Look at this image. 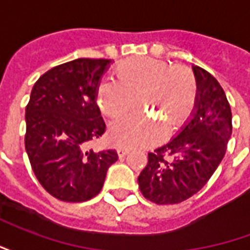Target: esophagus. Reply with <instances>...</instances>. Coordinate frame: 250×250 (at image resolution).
Segmentation results:
<instances>
[{
    "label": "esophagus",
    "mask_w": 250,
    "mask_h": 250,
    "mask_svg": "<svg viewBox=\"0 0 250 250\" xmlns=\"http://www.w3.org/2000/svg\"><path fill=\"white\" fill-rule=\"evenodd\" d=\"M128 152H130V150H128L127 147H119V148H118V157H119V158L125 157V155H127Z\"/></svg>",
    "instance_id": "obj_1"
}]
</instances>
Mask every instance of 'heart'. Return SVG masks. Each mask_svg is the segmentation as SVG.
I'll return each instance as SVG.
<instances>
[{"label":"heart","instance_id":"obj_1","mask_svg":"<svg viewBox=\"0 0 250 250\" xmlns=\"http://www.w3.org/2000/svg\"><path fill=\"white\" fill-rule=\"evenodd\" d=\"M115 82L96 89V104L109 119L130 114L135 100L157 122L145 115L119 120L109 127L111 141L125 147H148L162 141L165 128H182L197 107L198 83L188 66L155 57H131L112 71Z\"/></svg>","mask_w":250,"mask_h":250}]
</instances>
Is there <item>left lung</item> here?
Here are the masks:
<instances>
[{"label": "left lung", "mask_w": 250, "mask_h": 250, "mask_svg": "<svg viewBox=\"0 0 250 250\" xmlns=\"http://www.w3.org/2000/svg\"><path fill=\"white\" fill-rule=\"evenodd\" d=\"M198 100L193 119L165 146L148 152L138 177L143 197L157 205L184 202L208 184L225 155L231 135V111L213 75L194 66Z\"/></svg>", "instance_id": "8db88e82"}]
</instances>
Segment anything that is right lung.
I'll return each instance as SVG.
<instances>
[{
    "label": "right lung",
    "instance_id": "1",
    "mask_svg": "<svg viewBox=\"0 0 250 250\" xmlns=\"http://www.w3.org/2000/svg\"><path fill=\"white\" fill-rule=\"evenodd\" d=\"M111 60L77 59L53 66L35 83L25 109V150L41 186L64 202H84L103 188L115 150H87L105 132L96 105Z\"/></svg>",
    "mask_w": 250,
    "mask_h": 250
}]
</instances>
